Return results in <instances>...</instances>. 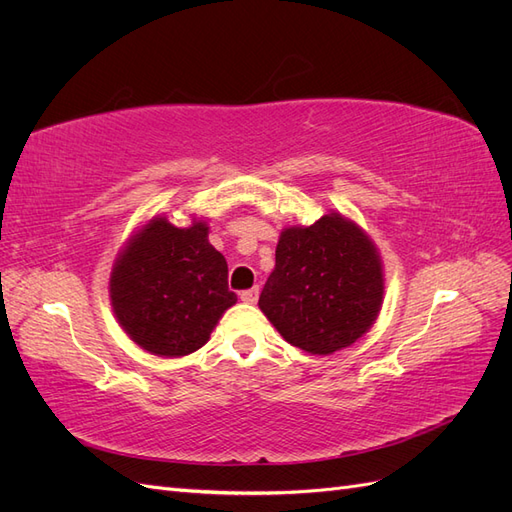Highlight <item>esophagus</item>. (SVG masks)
I'll return each instance as SVG.
<instances>
[{
    "mask_svg": "<svg viewBox=\"0 0 512 512\" xmlns=\"http://www.w3.org/2000/svg\"><path fill=\"white\" fill-rule=\"evenodd\" d=\"M239 297H241V301L243 303H256L258 301V286L256 288H250V290H243L241 294H239Z\"/></svg>",
    "mask_w": 512,
    "mask_h": 512,
    "instance_id": "obj_1",
    "label": "esophagus"
}]
</instances>
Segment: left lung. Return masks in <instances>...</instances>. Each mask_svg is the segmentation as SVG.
Segmentation results:
<instances>
[{
  "label": "left lung",
  "mask_w": 512,
  "mask_h": 512,
  "mask_svg": "<svg viewBox=\"0 0 512 512\" xmlns=\"http://www.w3.org/2000/svg\"><path fill=\"white\" fill-rule=\"evenodd\" d=\"M384 265L376 243L339 211L312 226H286L258 307L288 344L333 354L361 339L380 316Z\"/></svg>",
  "instance_id": "8db88e82"
}]
</instances>
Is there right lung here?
<instances>
[{"mask_svg": "<svg viewBox=\"0 0 512 512\" xmlns=\"http://www.w3.org/2000/svg\"><path fill=\"white\" fill-rule=\"evenodd\" d=\"M108 299L132 342L162 359H181L203 348L226 309V258L209 243V222L170 224L153 215L128 237L108 277Z\"/></svg>", "mask_w": 512, "mask_h": 512, "instance_id": "add662e5", "label": "right lung"}]
</instances>
